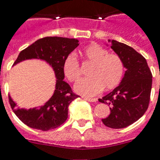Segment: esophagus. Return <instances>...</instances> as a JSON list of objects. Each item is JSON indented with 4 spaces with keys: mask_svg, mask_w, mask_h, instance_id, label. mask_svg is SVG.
Here are the masks:
<instances>
[{
    "mask_svg": "<svg viewBox=\"0 0 160 160\" xmlns=\"http://www.w3.org/2000/svg\"><path fill=\"white\" fill-rule=\"evenodd\" d=\"M85 100L88 101V102H98V99L97 98H84Z\"/></svg>",
    "mask_w": 160,
    "mask_h": 160,
    "instance_id": "1",
    "label": "esophagus"
}]
</instances>
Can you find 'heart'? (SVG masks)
Listing matches in <instances>:
<instances>
[{"mask_svg": "<svg viewBox=\"0 0 160 160\" xmlns=\"http://www.w3.org/2000/svg\"><path fill=\"white\" fill-rule=\"evenodd\" d=\"M88 61L92 62L89 70L91 77L79 79L74 85L75 92L82 96L93 97L103 88L111 90L116 88L123 78L125 67L121 58L116 53H109L107 48L98 44H92L82 50ZM62 72L70 82L76 81L81 73L78 60L70 53L62 62Z\"/></svg>", "mask_w": 160, "mask_h": 160, "instance_id": "obj_1", "label": "heart"}]
</instances>
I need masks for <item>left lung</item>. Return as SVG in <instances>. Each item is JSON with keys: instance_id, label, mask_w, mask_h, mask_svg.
<instances>
[{"instance_id": "obj_1", "label": "left lung", "mask_w": 160, "mask_h": 160, "mask_svg": "<svg viewBox=\"0 0 160 160\" xmlns=\"http://www.w3.org/2000/svg\"><path fill=\"white\" fill-rule=\"evenodd\" d=\"M108 42L126 70L119 86L98 101L111 107L109 116L102 119L103 124L110 128L121 129L138 121L146 112L152 74L146 59L134 48L116 40L108 39Z\"/></svg>"}]
</instances>
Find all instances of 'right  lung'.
<instances>
[{"mask_svg": "<svg viewBox=\"0 0 160 160\" xmlns=\"http://www.w3.org/2000/svg\"><path fill=\"white\" fill-rule=\"evenodd\" d=\"M79 45L78 39L62 37H45L22 50L13 66L29 59L43 60L53 69L56 78L53 96L44 105L29 109L20 108L9 96L14 113L30 128L47 131L60 126L68 118V106L78 96L72 93L71 88L63 81L62 62L65 58Z\"/></svg>", "mask_w": 160, "mask_h": 160, "instance_id": "right-lung-1", "label": "right lung"}]
</instances>
